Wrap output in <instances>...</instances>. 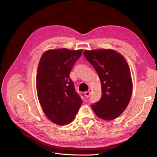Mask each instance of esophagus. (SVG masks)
Here are the masks:
<instances>
[{
    "label": "esophagus",
    "instance_id": "34e87169",
    "mask_svg": "<svg viewBox=\"0 0 157 157\" xmlns=\"http://www.w3.org/2000/svg\"><path fill=\"white\" fill-rule=\"evenodd\" d=\"M84 95H85V97H86V98H88V97L90 96V92L89 91L85 92H84Z\"/></svg>",
    "mask_w": 157,
    "mask_h": 157
}]
</instances>
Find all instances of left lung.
Instances as JSON below:
<instances>
[{
	"mask_svg": "<svg viewBox=\"0 0 157 157\" xmlns=\"http://www.w3.org/2000/svg\"><path fill=\"white\" fill-rule=\"evenodd\" d=\"M83 54L96 69L101 84V97L92 104L93 111L103 120L115 119L127 107L132 93L127 61L121 54L111 49L86 50Z\"/></svg>",
	"mask_w": 157,
	"mask_h": 157,
	"instance_id": "left-lung-1",
	"label": "left lung"
}]
</instances>
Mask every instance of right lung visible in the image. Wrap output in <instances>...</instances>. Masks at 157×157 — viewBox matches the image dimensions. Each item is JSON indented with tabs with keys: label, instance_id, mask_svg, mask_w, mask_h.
<instances>
[{
	"label": "right lung",
	"instance_id": "add662e5",
	"mask_svg": "<svg viewBox=\"0 0 157 157\" xmlns=\"http://www.w3.org/2000/svg\"><path fill=\"white\" fill-rule=\"evenodd\" d=\"M82 51L50 50L40 58L36 82L38 98L46 116L56 124L72 122L82 103L69 77Z\"/></svg>",
	"mask_w": 157,
	"mask_h": 157
}]
</instances>
